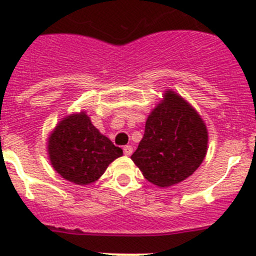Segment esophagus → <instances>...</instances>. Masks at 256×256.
<instances>
[{
    "mask_svg": "<svg viewBox=\"0 0 256 256\" xmlns=\"http://www.w3.org/2000/svg\"><path fill=\"white\" fill-rule=\"evenodd\" d=\"M123 151H124V155L130 156V155H132V152H133V148H132V146H130V144H126V146H124V148H123Z\"/></svg>",
    "mask_w": 256,
    "mask_h": 256,
    "instance_id": "obj_1",
    "label": "esophagus"
}]
</instances>
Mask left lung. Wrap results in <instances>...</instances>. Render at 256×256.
I'll use <instances>...</instances> for the list:
<instances>
[{
  "label": "left lung",
  "mask_w": 256,
  "mask_h": 256,
  "mask_svg": "<svg viewBox=\"0 0 256 256\" xmlns=\"http://www.w3.org/2000/svg\"><path fill=\"white\" fill-rule=\"evenodd\" d=\"M206 151L202 118L182 96L168 90L148 116L144 138L130 159L148 182L170 187L192 176Z\"/></svg>",
  "instance_id": "left-lung-1"
}]
</instances>
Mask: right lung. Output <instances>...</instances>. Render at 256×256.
<instances>
[{
	"label": "right lung",
	"instance_id": "right-lung-1",
	"mask_svg": "<svg viewBox=\"0 0 256 256\" xmlns=\"http://www.w3.org/2000/svg\"><path fill=\"white\" fill-rule=\"evenodd\" d=\"M47 152L61 177L80 186L96 182L108 164L123 155L86 112L68 115L56 124L47 140Z\"/></svg>",
	"mask_w": 256,
	"mask_h": 256
}]
</instances>
